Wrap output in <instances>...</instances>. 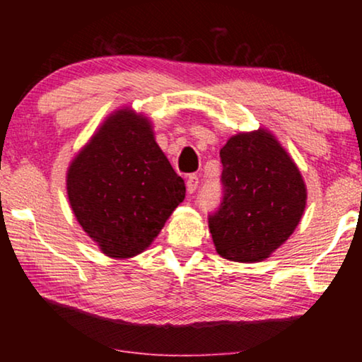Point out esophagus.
Wrapping results in <instances>:
<instances>
[{
  "mask_svg": "<svg viewBox=\"0 0 362 362\" xmlns=\"http://www.w3.org/2000/svg\"><path fill=\"white\" fill-rule=\"evenodd\" d=\"M197 185H199V177H197L196 175H191L186 180V191L187 194H192L197 189Z\"/></svg>",
  "mask_w": 362,
  "mask_h": 362,
  "instance_id": "1",
  "label": "esophagus"
}]
</instances>
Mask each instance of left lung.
<instances>
[{"instance_id": "obj_1", "label": "left lung", "mask_w": 362, "mask_h": 362, "mask_svg": "<svg viewBox=\"0 0 362 362\" xmlns=\"http://www.w3.org/2000/svg\"><path fill=\"white\" fill-rule=\"evenodd\" d=\"M221 161L224 197L209 217L216 252L244 264L269 259L300 224L306 206L303 176L265 128L230 136Z\"/></svg>"}]
</instances>
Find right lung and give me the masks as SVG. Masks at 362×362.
<instances>
[{
    "label": "right lung",
    "mask_w": 362,
    "mask_h": 362,
    "mask_svg": "<svg viewBox=\"0 0 362 362\" xmlns=\"http://www.w3.org/2000/svg\"><path fill=\"white\" fill-rule=\"evenodd\" d=\"M66 185L83 232L118 260L145 252L186 196L150 118L130 107L97 128L69 165Z\"/></svg>",
    "instance_id": "add662e5"
}]
</instances>
